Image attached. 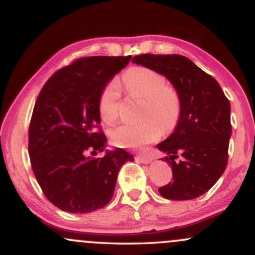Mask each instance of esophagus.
<instances>
[{"mask_svg": "<svg viewBox=\"0 0 255 255\" xmlns=\"http://www.w3.org/2000/svg\"><path fill=\"white\" fill-rule=\"evenodd\" d=\"M135 159L137 160V162H140V163H144V164H148V163H151L152 158L148 157V156H145V154H137V156L135 157Z\"/></svg>", "mask_w": 255, "mask_h": 255, "instance_id": "obj_1", "label": "esophagus"}]
</instances>
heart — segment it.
Here are the masks:
<instances>
[{"mask_svg": "<svg viewBox=\"0 0 255 255\" xmlns=\"http://www.w3.org/2000/svg\"><path fill=\"white\" fill-rule=\"evenodd\" d=\"M122 84L130 97L146 101L144 124H122L110 131V139L119 147L140 148L156 141L165 130L176 127L181 116L180 95L174 87L166 85L160 73L146 67H131L122 75ZM120 89L116 81H111L99 96L98 110L105 124H111L119 115Z\"/></svg>", "mask_w": 255, "mask_h": 255, "instance_id": "b5f03b06", "label": "heart"}]
</instances>
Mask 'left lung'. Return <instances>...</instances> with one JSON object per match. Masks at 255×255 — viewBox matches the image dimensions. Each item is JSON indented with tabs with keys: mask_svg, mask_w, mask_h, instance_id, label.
Segmentation results:
<instances>
[{
	"mask_svg": "<svg viewBox=\"0 0 255 255\" xmlns=\"http://www.w3.org/2000/svg\"><path fill=\"white\" fill-rule=\"evenodd\" d=\"M131 62L170 80L180 95L181 116L174 133L157 145L168 156L171 182L158 189L169 200H191L210 188L228 164L231 135L230 103L215 78L181 55L145 54ZM180 158V162L174 160Z\"/></svg>",
	"mask_w": 255,
	"mask_h": 255,
	"instance_id": "obj_1",
	"label": "left lung"
}]
</instances>
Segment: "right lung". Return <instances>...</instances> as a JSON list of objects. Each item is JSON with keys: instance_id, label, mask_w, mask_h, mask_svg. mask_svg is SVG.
I'll return each instance as SVG.
<instances>
[{"instance_id": "right-lung-1", "label": "right lung", "mask_w": 255, "mask_h": 255, "mask_svg": "<svg viewBox=\"0 0 255 255\" xmlns=\"http://www.w3.org/2000/svg\"><path fill=\"white\" fill-rule=\"evenodd\" d=\"M131 56L75 60L52 74L38 96L28 128L31 166L46 199L62 211L87 213L111 200L120 168L133 160L124 148L103 151L98 101Z\"/></svg>"}]
</instances>
